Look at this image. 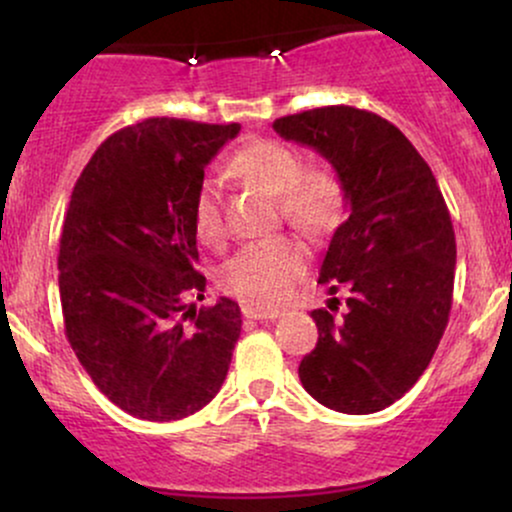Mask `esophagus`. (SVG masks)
Listing matches in <instances>:
<instances>
[{"label":"esophagus","mask_w":512,"mask_h":512,"mask_svg":"<svg viewBox=\"0 0 512 512\" xmlns=\"http://www.w3.org/2000/svg\"><path fill=\"white\" fill-rule=\"evenodd\" d=\"M243 315L248 317V320H276V317H279L276 310H255V308H250V305H245Z\"/></svg>","instance_id":"obj_1"}]
</instances>
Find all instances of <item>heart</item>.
Returning a JSON list of instances; mask_svg holds the SVG:
<instances>
[{"mask_svg": "<svg viewBox=\"0 0 512 512\" xmlns=\"http://www.w3.org/2000/svg\"><path fill=\"white\" fill-rule=\"evenodd\" d=\"M233 175L279 197L284 219L305 233L327 231L344 207V185L334 170L305 166L303 156L279 139H255L236 151ZM192 226L202 243L223 238L221 185L199 182L192 199ZM308 272V250L296 238H272L245 245L219 272L221 289L255 310L279 308Z\"/></svg>", "mask_w": 512, "mask_h": 512, "instance_id": "heart-1", "label": "heart"}]
</instances>
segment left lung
I'll list each match as a JSON object with an SVG mask.
<instances>
[{
	"instance_id": "8db88e82",
	"label": "left lung",
	"mask_w": 512,
	"mask_h": 512,
	"mask_svg": "<svg viewBox=\"0 0 512 512\" xmlns=\"http://www.w3.org/2000/svg\"><path fill=\"white\" fill-rule=\"evenodd\" d=\"M272 127L332 163L351 207L317 279L330 293L349 291L346 310H313L320 337L298 378L325 407L373 414L414 387L448 327L457 260L448 204L428 163L385 117L325 105Z\"/></svg>"
}]
</instances>
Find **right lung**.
<instances>
[{"label": "right lung", "instance_id": "right-lung-1", "mask_svg": "<svg viewBox=\"0 0 512 512\" xmlns=\"http://www.w3.org/2000/svg\"><path fill=\"white\" fill-rule=\"evenodd\" d=\"M238 122L149 117L110 134L76 180L64 216V334L98 390L144 421H178L207 407L226 380L240 308H195L192 199L204 168Z\"/></svg>", "mask_w": 512, "mask_h": 512}]
</instances>
